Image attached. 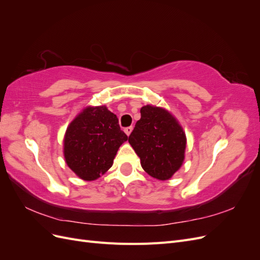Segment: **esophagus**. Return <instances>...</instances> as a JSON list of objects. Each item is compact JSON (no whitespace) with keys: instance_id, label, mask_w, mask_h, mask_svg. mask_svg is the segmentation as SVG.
Masks as SVG:
<instances>
[{"instance_id":"esophagus-1","label":"esophagus","mask_w":260,"mask_h":260,"mask_svg":"<svg viewBox=\"0 0 260 260\" xmlns=\"http://www.w3.org/2000/svg\"><path fill=\"white\" fill-rule=\"evenodd\" d=\"M132 130H133V127H128V128H125L124 129V132H125V135H127L128 137L131 135V132H132Z\"/></svg>"}]
</instances>
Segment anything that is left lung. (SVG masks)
<instances>
[{"label": "left lung", "mask_w": 260, "mask_h": 260, "mask_svg": "<svg viewBox=\"0 0 260 260\" xmlns=\"http://www.w3.org/2000/svg\"><path fill=\"white\" fill-rule=\"evenodd\" d=\"M140 113L129 143L145 172L157 180H169L183 164L185 132L177 118L162 107L145 105Z\"/></svg>", "instance_id": "left-lung-1"}]
</instances>
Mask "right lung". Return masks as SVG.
I'll return each instance as SVG.
<instances>
[{"label": "right lung", "instance_id": "right-lung-1", "mask_svg": "<svg viewBox=\"0 0 260 260\" xmlns=\"http://www.w3.org/2000/svg\"><path fill=\"white\" fill-rule=\"evenodd\" d=\"M128 140L118 118L106 106H86L69 123L64 137L67 166L84 181L103 176Z\"/></svg>", "mask_w": 260, "mask_h": 260}]
</instances>
